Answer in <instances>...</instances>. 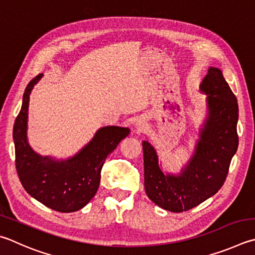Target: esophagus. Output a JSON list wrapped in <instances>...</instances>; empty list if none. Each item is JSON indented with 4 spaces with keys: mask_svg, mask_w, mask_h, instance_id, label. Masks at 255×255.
I'll return each mask as SVG.
<instances>
[{
    "mask_svg": "<svg viewBox=\"0 0 255 255\" xmlns=\"http://www.w3.org/2000/svg\"><path fill=\"white\" fill-rule=\"evenodd\" d=\"M136 127H137V129L138 130H142L143 129V127H145V122H143V120H138V122L136 123Z\"/></svg>",
    "mask_w": 255,
    "mask_h": 255,
    "instance_id": "34e87169",
    "label": "esophagus"
}]
</instances>
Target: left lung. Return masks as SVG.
I'll list each match as a JSON object with an SVG mask.
<instances>
[{"instance_id":"obj_1","label":"left lung","mask_w":255,"mask_h":255,"mask_svg":"<svg viewBox=\"0 0 255 255\" xmlns=\"http://www.w3.org/2000/svg\"><path fill=\"white\" fill-rule=\"evenodd\" d=\"M200 90L207 95V117L194 154L182 172L165 174L154 146L142 141L147 196L169 212L191 210L219 192L238 150V100L220 69H208Z\"/></svg>"}]
</instances>
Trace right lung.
<instances>
[{
	"label": "right lung",
	"mask_w": 255,
	"mask_h": 255,
	"mask_svg": "<svg viewBox=\"0 0 255 255\" xmlns=\"http://www.w3.org/2000/svg\"><path fill=\"white\" fill-rule=\"evenodd\" d=\"M42 76L40 73L26 86L13 127L16 172L22 186L36 201L57 212H76L95 196L106 158L130 130L118 126L100 128L78 154L64 160L39 155L27 142L26 130L30 94Z\"/></svg>",
	"instance_id": "add662e5"
}]
</instances>
